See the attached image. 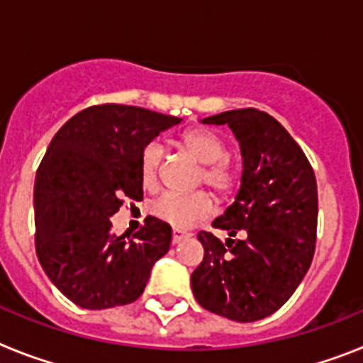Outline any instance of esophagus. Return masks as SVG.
<instances>
[{
    "mask_svg": "<svg viewBox=\"0 0 363 363\" xmlns=\"http://www.w3.org/2000/svg\"><path fill=\"white\" fill-rule=\"evenodd\" d=\"M187 238H191V234L189 233H182V230H178V229H174L172 230V243H182L184 242V240H187Z\"/></svg>",
    "mask_w": 363,
    "mask_h": 363,
    "instance_id": "esophagus-1",
    "label": "esophagus"
}]
</instances>
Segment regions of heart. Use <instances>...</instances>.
<instances>
[{
    "mask_svg": "<svg viewBox=\"0 0 363 363\" xmlns=\"http://www.w3.org/2000/svg\"><path fill=\"white\" fill-rule=\"evenodd\" d=\"M184 145L200 163H203V182L220 192L233 189L236 176L227 165V145L211 130L194 129L184 134ZM163 147L160 142L147 143L140 158V174L147 187L158 179ZM214 213V203L207 192H165L152 203V214L174 229H191L198 221Z\"/></svg>",
    "mask_w": 363,
    "mask_h": 363,
    "instance_id": "obj_1",
    "label": "heart"
}]
</instances>
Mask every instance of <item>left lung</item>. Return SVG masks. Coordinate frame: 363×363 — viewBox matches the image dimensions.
<instances>
[{"label": "left lung", "mask_w": 363, "mask_h": 363, "mask_svg": "<svg viewBox=\"0 0 363 363\" xmlns=\"http://www.w3.org/2000/svg\"><path fill=\"white\" fill-rule=\"evenodd\" d=\"M229 125L242 152V179L233 205L213 227L221 243L198 233L203 262L191 274L203 309L234 322L267 318L293 296L309 271L316 243L318 189L313 167L284 125L258 108L203 118ZM236 233L240 240H233Z\"/></svg>", "instance_id": "8db88e82"}]
</instances>
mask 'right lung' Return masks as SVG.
I'll return each instance as SVG.
<instances>
[{
	"instance_id": "1",
	"label": "right lung",
	"mask_w": 363,
	"mask_h": 363,
	"mask_svg": "<svg viewBox=\"0 0 363 363\" xmlns=\"http://www.w3.org/2000/svg\"><path fill=\"white\" fill-rule=\"evenodd\" d=\"M182 118L130 105H94L52 138L36 172V252L56 289L83 309L127 306L142 296L167 255L169 223L154 216L133 234L112 233L121 198H143L140 158L147 143Z\"/></svg>"
}]
</instances>
